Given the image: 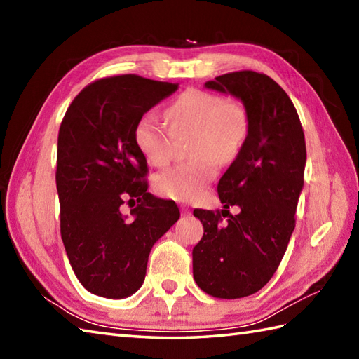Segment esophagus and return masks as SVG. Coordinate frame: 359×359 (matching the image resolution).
I'll use <instances>...</instances> for the list:
<instances>
[{
  "label": "esophagus",
  "mask_w": 359,
  "mask_h": 359,
  "mask_svg": "<svg viewBox=\"0 0 359 359\" xmlns=\"http://www.w3.org/2000/svg\"><path fill=\"white\" fill-rule=\"evenodd\" d=\"M182 215L189 216V215H191V210H189L188 207H185V205H182Z\"/></svg>",
  "instance_id": "obj_1"
}]
</instances>
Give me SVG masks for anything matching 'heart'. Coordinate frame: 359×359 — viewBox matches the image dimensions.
Here are the masks:
<instances>
[{"label": "heart", "mask_w": 359, "mask_h": 359, "mask_svg": "<svg viewBox=\"0 0 359 359\" xmlns=\"http://www.w3.org/2000/svg\"><path fill=\"white\" fill-rule=\"evenodd\" d=\"M172 131L196 129L193 154L197 157L158 172L154 187L158 194L174 201L199 199L217 172V159L230 158L248 131V116L239 103L201 89H188L166 111ZM134 142L152 165H166L172 157L171 134L156 114H144L134 128Z\"/></svg>", "instance_id": "obj_1"}]
</instances>
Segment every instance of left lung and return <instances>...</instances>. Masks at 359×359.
<instances>
[{"mask_svg": "<svg viewBox=\"0 0 359 359\" xmlns=\"http://www.w3.org/2000/svg\"><path fill=\"white\" fill-rule=\"evenodd\" d=\"M205 88L241 100L248 131L217 185L225 222L219 211L193 212L203 225L193 248V276L205 293L238 299L259 292L285 255L304 187L306 139L294 104L269 75L231 72ZM230 206L241 211L233 217Z\"/></svg>", "mask_w": 359, "mask_h": 359, "instance_id": "8db88e82", "label": "left lung"}]
</instances>
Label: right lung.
<instances>
[{"label": "right lung", "instance_id": "obj_1", "mask_svg": "<svg viewBox=\"0 0 359 359\" xmlns=\"http://www.w3.org/2000/svg\"><path fill=\"white\" fill-rule=\"evenodd\" d=\"M177 88L133 74L102 79L65 114L55 175L60 228L75 276L93 294H134L152 245L180 217L175 202L148 193V163L134 142L139 118ZM128 198L141 202L133 219L119 211Z\"/></svg>", "mask_w": 359, "mask_h": 359}]
</instances>
